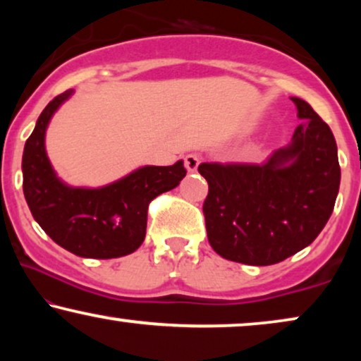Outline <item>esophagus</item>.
<instances>
[{
	"instance_id": "esophagus-1",
	"label": "esophagus",
	"mask_w": 361,
	"mask_h": 361,
	"mask_svg": "<svg viewBox=\"0 0 361 361\" xmlns=\"http://www.w3.org/2000/svg\"><path fill=\"white\" fill-rule=\"evenodd\" d=\"M199 164H200V159H199V156H195V154H187L185 156V167H187V171L190 172H197V167H199Z\"/></svg>"
}]
</instances>
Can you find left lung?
<instances>
[{
  "instance_id": "left-lung-1",
  "label": "left lung",
  "mask_w": 361,
  "mask_h": 361,
  "mask_svg": "<svg viewBox=\"0 0 361 361\" xmlns=\"http://www.w3.org/2000/svg\"><path fill=\"white\" fill-rule=\"evenodd\" d=\"M302 123L264 164H210L204 215L209 243L225 259L269 266L304 250L327 224L340 187L337 142L307 102L290 97Z\"/></svg>"
}]
</instances>
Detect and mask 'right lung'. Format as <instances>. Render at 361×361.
I'll return each instance as SVG.
<instances>
[{
  "label": "right lung",
  "instance_id": "1",
  "mask_svg": "<svg viewBox=\"0 0 361 361\" xmlns=\"http://www.w3.org/2000/svg\"><path fill=\"white\" fill-rule=\"evenodd\" d=\"M73 95L63 92L44 108L23 152V190L29 210L59 246L82 258L111 259L140 248L146 236L147 207L185 177L184 161L142 166L102 187H73L54 171L46 131L54 113Z\"/></svg>",
  "mask_w": 361,
  "mask_h": 361
}]
</instances>
